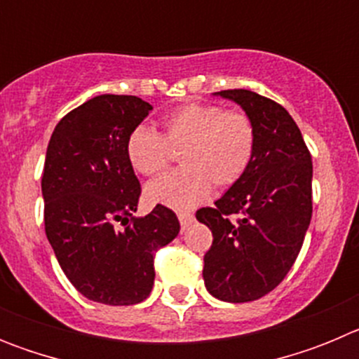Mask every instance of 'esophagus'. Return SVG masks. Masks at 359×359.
Listing matches in <instances>:
<instances>
[{
  "label": "esophagus",
  "instance_id": "1",
  "mask_svg": "<svg viewBox=\"0 0 359 359\" xmlns=\"http://www.w3.org/2000/svg\"><path fill=\"white\" fill-rule=\"evenodd\" d=\"M177 219H180L182 230H185V228H189L190 224L194 223V215L190 214V212H180V214H177Z\"/></svg>",
  "mask_w": 359,
  "mask_h": 359
}]
</instances>
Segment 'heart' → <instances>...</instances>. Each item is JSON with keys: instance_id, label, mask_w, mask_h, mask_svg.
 I'll use <instances>...</instances> for the list:
<instances>
[{"instance_id": "obj_1", "label": "heart", "mask_w": 359, "mask_h": 359, "mask_svg": "<svg viewBox=\"0 0 359 359\" xmlns=\"http://www.w3.org/2000/svg\"><path fill=\"white\" fill-rule=\"evenodd\" d=\"M180 151L182 169L149 183L145 198L154 205L192 208L208 198L212 185L228 189L248 170L255 152V128L241 111L189 102L161 120V135L136 126L126 140V156L142 176H156Z\"/></svg>"}]
</instances>
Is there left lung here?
I'll use <instances>...</instances> for the list:
<instances>
[{
	"label": "left lung",
	"instance_id": "left-lung-1",
	"mask_svg": "<svg viewBox=\"0 0 359 359\" xmlns=\"http://www.w3.org/2000/svg\"><path fill=\"white\" fill-rule=\"evenodd\" d=\"M239 104L255 128L248 170L215 201L196 212L212 230L203 278L212 297L252 302L284 280L313 214V161L302 133L280 104L250 90L217 91Z\"/></svg>",
	"mask_w": 359,
	"mask_h": 359
}]
</instances>
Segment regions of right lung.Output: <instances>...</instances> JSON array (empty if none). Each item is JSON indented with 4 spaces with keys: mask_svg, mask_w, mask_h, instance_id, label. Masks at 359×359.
Returning <instances> with one entry per match:
<instances>
[{
    "mask_svg": "<svg viewBox=\"0 0 359 359\" xmlns=\"http://www.w3.org/2000/svg\"><path fill=\"white\" fill-rule=\"evenodd\" d=\"M151 109L133 95H98L57 123L46 149V237L68 280L93 302H144L154 253L180 233L176 214L163 205L133 217L142 187L126 140Z\"/></svg>",
    "mask_w": 359,
    "mask_h": 359,
    "instance_id": "add662e5",
    "label": "right lung"
}]
</instances>
